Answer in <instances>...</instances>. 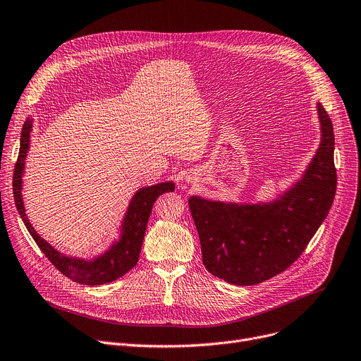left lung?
Returning a JSON list of instances; mask_svg holds the SVG:
<instances>
[{
  "mask_svg": "<svg viewBox=\"0 0 361 361\" xmlns=\"http://www.w3.org/2000/svg\"><path fill=\"white\" fill-rule=\"evenodd\" d=\"M322 139L305 176L268 203L188 199L204 268L234 286H256L290 268L326 219L336 192L332 121L317 102Z\"/></svg>",
  "mask_w": 361,
  "mask_h": 361,
  "instance_id": "1",
  "label": "left lung"
}]
</instances>
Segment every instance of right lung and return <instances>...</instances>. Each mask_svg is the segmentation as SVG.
<instances>
[{
    "label": "right lung",
    "instance_id": "add662e5",
    "mask_svg": "<svg viewBox=\"0 0 361 361\" xmlns=\"http://www.w3.org/2000/svg\"><path fill=\"white\" fill-rule=\"evenodd\" d=\"M30 131L32 120L27 118L22 128L20 150H18V158L14 166L13 195L17 211L20 214L32 238L37 245H39V249L54 267L74 282L83 283V286H102V283L112 282L121 278L130 269L135 268L136 263L139 262L146 225L152 212V207H154V203L161 195L166 192H174V183L166 181L139 188L136 195L133 196L128 204V209L124 215L120 240L112 243L106 252L90 260L66 256L59 250H55L49 243H47L35 231L25 212V203L22 197V177L25 171V159L27 157V150L30 145Z\"/></svg>",
    "mask_w": 361,
    "mask_h": 361
}]
</instances>
